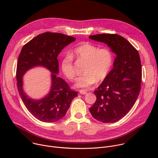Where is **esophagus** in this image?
Returning <instances> with one entry per match:
<instances>
[{
    "instance_id": "1",
    "label": "esophagus",
    "mask_w": 158,
    "mask_h": 158,
    "mask_svg": "<svg viewBox=\"0 0 158 158\" xmlns=\"http://www.w3.org/2000/svg\"><path fill=\"white\" fill-rule=\"evenodd\" d=\"M79 93H80L81 94H84H84H87V92H86L85 91H84V90H82H82H79Z\"/></svg>"
}]
</instances>
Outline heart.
Instances as JSON below:
<instances>
[{
    "instance_id": "1",
    "label": "heart",
    "mask_w": 158,
    "mask_h": 158,
    "mask_svg": "<svg viewBox=\"0 0 158 158\" xmlns=\"http://www.w3.org/2000/svg\"><path fill=\"white\" fill-rule=\"evenodd\" d=\"M71 55L79 61L85 62L83 75L77 78L75 86L77 88L89 89L97 81H104L110 71L113 63L111 51L106 48H100L89 42L83 43L74 49ZM61 69L64 76L69 80L76 77L73 59L70 55L65 56L61 62Z\"/></svg>"
}]
</instances>
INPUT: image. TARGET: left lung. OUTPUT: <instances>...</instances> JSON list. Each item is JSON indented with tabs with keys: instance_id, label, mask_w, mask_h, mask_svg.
Listing matches in <instances>:
<instances>
[{
	"instance_id": "8db88e82",
	"label": "left lung",
	"mask_w": 158,
	"mask_h": 158,
	"mask_svg": "<svg viewBox=\"0 0 158 158\" xmlns=\"http://www.w3.org/2000/svg\"><path fill=\"white\" fill-rule=\"evenodd\" d=\"M89 37L106 44L117 55L113 69L94 91L96 101L89 108L96 120L104 123H115L128 113L140 93V57L132 45L119 35L100 34Z\"/></svg>"
}]
</instances>
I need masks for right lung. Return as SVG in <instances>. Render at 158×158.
Returning <instances> with one entry per match:
<instances>
[{
  "label": "right lung",
  "mask_w": 158,
  "mask_h": 158,
  "mask_svg": "<svg viewBox=\"0 0 158 158\" xmlns=\"http://www.w3.org/2000/svg\"><path fill=\"white\" fill-rule=\"evenodd\" d=\"M76 40L74 37L60 33L45 32L37 35L22 48L16 70L17 85L20 96L28 110L38 120L56 122L62 118L77 92L72 90L59 73L57 56L67 45ZM35 66L46 67L52 73V85L50 93L40 100L29 98L23 92L22 77Z\"/></svg>",
  "instance_id": "1"
}]
</instances>
